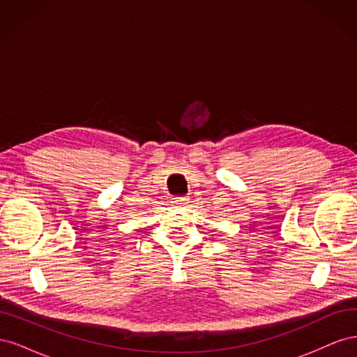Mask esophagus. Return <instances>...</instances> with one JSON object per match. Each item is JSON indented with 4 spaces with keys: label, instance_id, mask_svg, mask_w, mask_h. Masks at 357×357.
Masks as SVG:
<instances>
[{
    "label": "esophagus",
    "instance_id": "obj_1",
    "mask_svg": "<svg viewBox=\"0 0 357 357\" xmlns=\"http://www.w3.org/2000/svg\"><path fill=\"white\" fill-rule=\"evenodd\" d=\"M171 204L174 205V207H183V205H188L189 204V198L188 197H177V198H172Z\"/></svg>",
    "mask_w": 357,
    "mask_h": 357
}]
</instances>
